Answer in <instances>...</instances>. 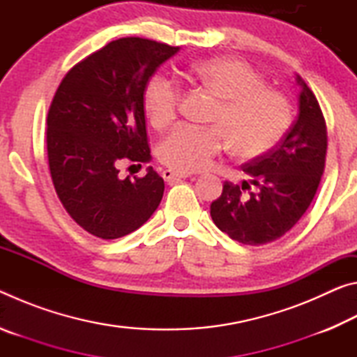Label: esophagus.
<instances>
[{"label": "esophagus", "mask_w": 357, "mask_h": 357, "mask_svg": "<svg viewBox=\"0 0 357 357\" xmlns=\"http://www.w3.org/2000/svg\"><path fill=\"white\" fill-rule=\"evenodd\" d=\"M190 174L189 173H184V172H178V170H172V168H167V170L162 172V178H164L167 183H174V181L178 179H184V178H189Z\"/></svg>", "instance_id": "obj_1"}]
</instances>
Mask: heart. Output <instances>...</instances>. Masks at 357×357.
I'll return each mask as SVG.
<instances>
[{"mask_svg":"<svg viewBox=\"0 0 357 357\" xmlns=\"http://www.w3.org/2000/svg\"><path fill=\"white\" fill-rule=\"evenodd\" d=\"M185 77L219 98L211 116L215 128L189 124L174 128L157 148L162 164L178 172L206 170L225 149V140L241 159L269 153L282 140L291 121L282 94L266 88L250 64L238 58H213L192 64ZM181 91L176 82L154 75L143 93V105L154 128H165L176 116Z\"/></svg>","mask_w":357,"mask_h":357,"instance_id":"b5f03b06","label":"heart"}]
</instances>
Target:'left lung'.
I'll use <instances>...</instances> for the list:
<instances>
[{"mask_svg":"<svg viewBox=\"0 0 357 357\" xmlns=\"http://www.w3.org/2000/svg\"><path fill=\"white\" fill-rule=\"evenodd\" d=\"M301 88L298 119L280 144L243 167L249 181L223 184L211 204L217 228L245 245L282 238L301 219L315 197L324 172L328 132L315 94L296 75ZM254 190L244 194L243 190Z\"/></svg>","mask_w":357,"mask_h":357,"instance_id":"8db88e82","label":"left lung"}]
</instances>
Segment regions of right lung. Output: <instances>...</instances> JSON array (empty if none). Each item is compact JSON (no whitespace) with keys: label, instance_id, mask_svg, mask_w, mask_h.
Wrapping results in <instances>:
<instances>
[{"label":"right lung","instance_id":"right-lung-1","mask_svg":"<svg viewBox=\"0 0 357 357\" xmlns=\"http://www.w3.org/2000/svg\"><path fill=\"white\" fill-rule=\"evenodd\" d=\"M179 47L142 38L113 40L75 64L56 89L47 118L53 185L78 225L118 239L148 222L164 197L153 167L121 179L123 160L148 164L144 88Z\"/></svg>","mask_w":357,"mask_h":357}]
</instances>
